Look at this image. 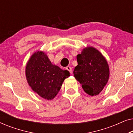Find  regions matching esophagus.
I'll return each mask as SVG.
<instances>
[{"instance_id":"1","label":"esophagus","mask_w":133,"mask_h":133,"mask_svg":"<svg viewBox=\"0 0 133 133\" xmlns=\"http://www.w3.org/2000/svg\"><path fill=\"white\" fill-rule=\"evenodd\" d=\"M66 69L69 72H70L71 74H72V68H71V67L68 66H66Z\"/></svg>"}]
</instances>
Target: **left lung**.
<instances>
[{"label": "left lung", "mask_w": 133, "mask_h": 133, "mask_svg": "<svg viewBox=\"0 0 133 133\" xmlns=\"http://www.w3.org/2000/svg\"><path fill=\"white\" fill-rule=\"evenodd\" d=\"M77 65L74 76L89 95H98L103 90L110 77L107 61L101 52L92 46L83 49L77 56Z\"/></svg>", "instance_id": "left-lung-1"}]
</instances>
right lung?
<instances>
[{"label":"right lung","mask_w":133,"mask_h":133,"mask_svg":"<svg viewBox=\"0 0 133 133\" xmlns=\"http://www.w3.org/2000/svg\"><path fill=\"white\" fill-rule=\"evenodd\" d=\"M25 74L33 91L47 100L55 97L64 80L70 76L68 71L52 64L46 54L41 51L31 56L26 63Z\"/></svg>","instance_id":"1"}]
</instances>
